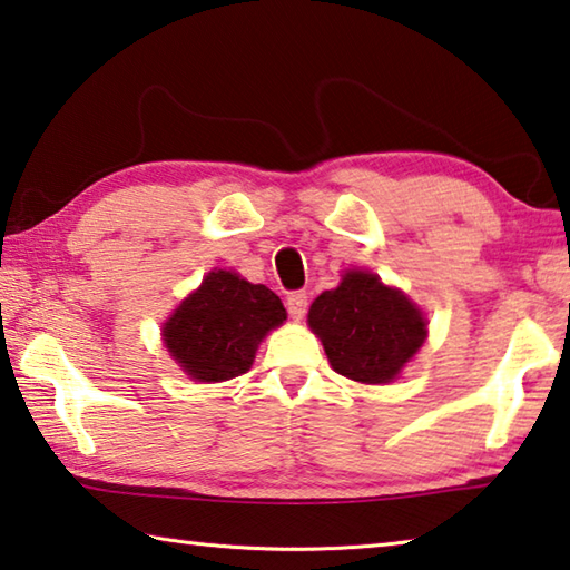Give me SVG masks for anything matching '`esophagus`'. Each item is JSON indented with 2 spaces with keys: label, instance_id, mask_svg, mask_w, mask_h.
<instances>
[{
  "label": "esophagus",
  "instance_id": "34e87169",
  "mask_svg": "<svg viewBox=\"0 0 570 570\" xmlns=\"http://www.w3.org/2000/svg\"><path fill=\"white\" fill-rule=\"evenodd\" d=\"M306 306H309V296H306V292H292L286 296V309L292 320H302L306 314Z\"/></svg>",
  "mask_w": 570,
  "mask_h": 570
}]
</instances>
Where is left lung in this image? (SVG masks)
Masks as SVG:
<instances>
[{
	"mask_svg": "<svg viewBox=\"0 0 570 570\" xmlns=\"http://www.w3.org/2000/svg\"><path fill=\"white\" fill-rule=\"evenodd\" d=\"M309 327L340 375L357 383H391L426 340L421 312L367 271H347L337 288L320 294Z\"/></svg>",
	"mask_w": 570,
	"mask_h": 570,
	"instance_id": "8db88e82",
	"label": "left lung"
}]
</instances>
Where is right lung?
<instances>
[{
    "instance_id": "obj_1",
    "label": "right lung",
    "mask_w": 570,
    "mask_h": 570,
    "mask_svg": "<svg viewBox=\"0 0 570 570\" xmlns=\"http://www.w3.org/2000/svg\"><path fill=\"white\" fill-rule=\"evenodd\" d=\"M284 320V304L271 288L213 271L165 324V345L189 377L220 383L250 370L264 334Z\"/></svg>"
}]
</instances>
